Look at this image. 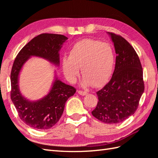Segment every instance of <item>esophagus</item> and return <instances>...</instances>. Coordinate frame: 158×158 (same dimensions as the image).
Masks as SVG:
<instances>
[{
	"instance_id": "esophagus-1",
	"label": "esophagus",
	"mask_w": 158,
	"mask_h": 158,
	"mask_svg": "<svg viewBox=\"0 0 158 158\" xmlns=\"http://www.w3.org/2000/svg\"><path fill=\"white\" fill-rule=\"evenodd\" d=\"M77 93H78L79 94L81 95V96H85V95L88 94V93H87L86 92L81 91V90H78V91H77Z\"/></svg>"
}]
</instances>
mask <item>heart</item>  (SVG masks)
<instances>
[{"mask_svg": "<svg viewBox=\"0 0 158 158\" xmlns=\"http://www.w3.org/2000/svg\"><path fill=\"white\" fill-rule=\"evenodd\" d=\"M115 56L107 43L85 39L77 42L70 49L69 58L62 59V70L66 79L75 82L81 68L83 85L100 87L111 77Z\"/></svg>", "mask_w": 158, "mask_h": 158, "instance_id": "heart-1", "label": "heart"}]
</instances>
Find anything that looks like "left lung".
Segmentation results:
<instances>
[{
    "label": "left lung",
    "instance_id": "8db88e82",
    "mask_svg": "<svg viewBox=\"0 0 158 158\" xmlns=\"http://www.w3.org/2000/svg\"><path fill=\"white\" fill-rule=\"evenodd\" d=\"M116 52L115 70L109 82L96 92L92 115L106 123L123 122L135 113L145 89L143 68L133 47L122 36L108 32Z\"/></svg>",
    "mask_w": 158,
    "mask_h": 158
}]
</instances>
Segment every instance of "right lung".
Returning <instances> with one entry per match:
<instances>
[{"instance_id":"right-lung-1","label":"right lung","mask_w":158,"mask_h":158,"mask_svg":"<svg viewBox=\"0 0 158 158\" xmlns=\"http://www.w3.org/2000/svg\"><path fill=\"white\" fill-rule=\"evenodd\" d=\"M67 39L62 35H39L20 50L13 62L11 72V98L19 118L32 128L45 130L54 126L62 115L66 100L74 95L76 89L56 78L48 95L37 101H29L19 91V72L31 56L41 57L58 66L59 51Z\"/></svg>"}]
</instances>
